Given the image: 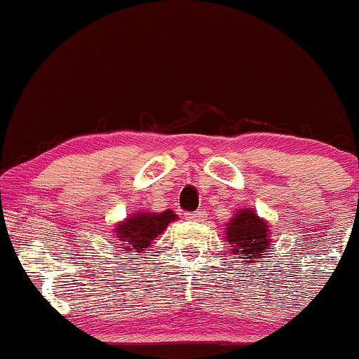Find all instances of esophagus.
Wrapping results in <instances>:
<instances>
[{"mask_svg":"<svg viewBox=\"0 0 359 359\" xmlns=\"http://www.w3.org/2000/svg\"><path fill=\"white\" fill-rule=\"evenodd\" d=\"M187 218L194 222H201L206 218V211L205 210H198V211H192V213H187Z\"/></svg>","mask_w":359,"mask_h":359,"instance_id":"esophagus-1","label":"esophagus"}]
</instances>
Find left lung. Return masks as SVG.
I'll return each mask as SVG.
<instances>
[{
	"mask_svg": "<svg viewBox=\"0 0 359 359\" xmlns=\"http://www.w3.org/2000/svg\"><path fill=\"white\" fill-rule=\"evenodd\" d=\"M225 233L232 244L233 255H241L243 259H255V256L262 258L263 252H266L265 249L270 246L269 227L251 210L237 211L227 224Z\"/></svg>",
	"mask_w": 359,
	"mask_h": 359,
	"instance_id": "8db88e82",
	"label": "left lung"
}]
</instances>
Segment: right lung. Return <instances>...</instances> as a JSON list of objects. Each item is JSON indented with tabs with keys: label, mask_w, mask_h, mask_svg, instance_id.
<instances>
[{
	"label": "right lung",
	"mask_w": 359,
	"mask_h": 359,
	"mask_svg": "<svg viewBox=\"0 0 359 359\" xmlns=\"http://www.w3.org/2000/svg\"><path fill=\"white\" fill-rule=\"evenodd\" d=\"M175 218L177 215L170 210L161 211V213H135L134 217L116 225V237L122 243L123 249L142 252L146 248H149L154 237L160 236Z\"/></svg>",
	"instance_id": "add662e5"
}]
</instances>
